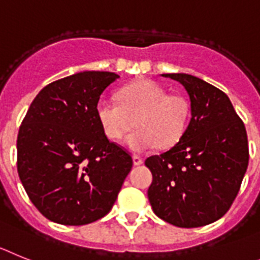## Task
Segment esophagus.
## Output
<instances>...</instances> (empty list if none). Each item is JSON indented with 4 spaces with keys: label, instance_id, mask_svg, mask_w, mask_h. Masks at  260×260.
Returning <instances> with one entry per match:
<instances>
[{
    "label": "esophagus",
    "instance_id": "obj_1",
    "mask_svg": "<svg viewBox=\"0 0 260 260\" xmlns=\"http://www.w3.org/2000/svg\"><path fill=\"white\" fill-rule=\"evenodd\" d=\"M132 159H133V165H135V166H140V165L143 164V158L139 157V155H133Z\"/></svg>",
    "mask_w": 260,
    "mask_h": 260
}]
</instances>
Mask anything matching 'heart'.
<instances>
[{"label":"heart","mask_w":260,"mask_h":260,"mask_svg":"<svg viewBox=\"0 0 260 260\" xmlns=\"http://www.w3.org/2000/svg\"><path fill=\"white\" fill-rule=\"evenodd\" d=\"M189 103L184 96L169 94L159 83L141 80L119 91V102L99 99L95 107L96 119L106 136L112 141L120 140L133 125L124 144L132 152L171 148L183 137L189 121Z\"/></svg>","instance_id":"heart-1"}]
</instances>
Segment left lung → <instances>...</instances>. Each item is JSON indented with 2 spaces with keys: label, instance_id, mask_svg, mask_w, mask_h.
<instances>
[{
  "label": "left lung",
  "instance_id": "1",
  "mask_svg": "<svg viewBox=\"0 0 260 260\" xmlns=\"http://www.w3.org/2000/svg\"><path fill=\"white\" fill-rule=\"evenodd\" d=\"M180 82L191 102L183 137L170 150L146 158L153 180L148 198L158 217L179 228H199L228 212L249 165L243 121L229 96L186 73L162 74Z\"/></svg>",
  "mask_w": 260,
  "mask_h": 260
}]
</instances>
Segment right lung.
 <instances>
[{"mask_svg":"<svg viewBox=\"0 0 260 260\" xmlns=\"http://www.w3.org/2000/svg\"><path fill=\"white\" fill-rule=\"evenodd\" d=\"M80 72L49 83L31 103L17 140V169L27 195L48 220L86 225L111 211L132 157L110 143L95 107L119 78Z\"/></svg>","mask_w":260,"mask_h":260,"instance_id":"obj_1","label":"right lung"}]
</instances>
